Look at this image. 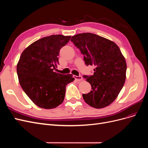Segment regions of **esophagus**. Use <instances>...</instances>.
<instances>
[{
  "label": "esophagus",
  "instance_id": "1",
  "mask_svg": "<svg viewBox=\"0 0 148 148\" xmlns=\"http://www.w3.org/2000/svg\"><path fill=\"white\" fill-rule=\"evenodd\" d=\"M74 78L76 81L77 82H80L82 81V80H83V78L82 76H74Z\"/></svg>",
  "mask_w": 148,
  "mask_h": 148
}]
</instances>
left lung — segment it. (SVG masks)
<instances>
[{
	"label": "left lung",
	"instance_id": "left-lung-1",
	"mask_svg": "<svg viewBox=\"0 0 148 148\" xmlns=\"http://www.w3.org/2000/svg\"><path fill=\"white\" fill-rule=\"evenodd\" d=\"M71 41L84 56L86 65H95L94 74L83 77L92 90L83 94L88 105L96 109L108 106L122 90L126 79L127 64L118 46L113 41L90 33L72 36Z\"/></svg>",
	"mask_w": 148,
	"mask_h": 148
}]
</instances>
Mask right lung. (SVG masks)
<instances>
[{
  "instance_id": "right-lung-1",
  "label": "right lung",
  "mask_w": 148,
  "mask_h": 148,
  "mask_svg": "<svg viewBox=\"0 0 148 148\" xmlns=\"http://www.w3.org/2000/svg\"><path fill=\"white\" fill-rule=\"evenodd\" d=\"M71 36L57 34L31 44L22 52L16 71L20 86L34 104L43 109L56 108L63 102L66 86L74 81L71 74L56 72L60 49Z\"/></svg>"
}]
</instances>
